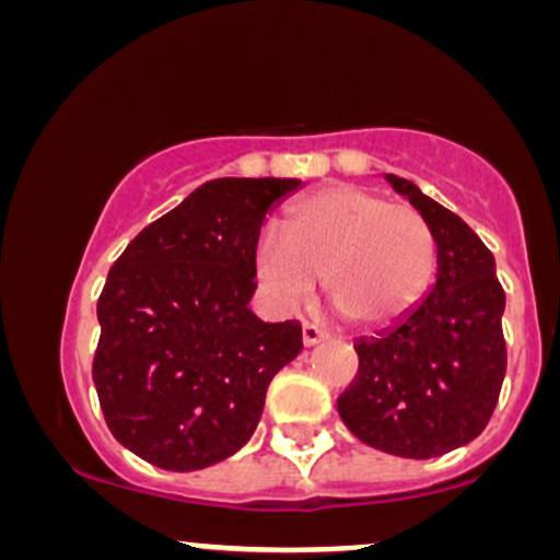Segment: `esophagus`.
Wrapping results in <instances>:
<instances>
[{"mask_svg":"<svg viewBox=\"0 0 560 560\" xmlns=\"http://www.w3.org/2000/svg\"><path fill=\"white\" fill-rule=\"evenodd\" d=\"M329 337V331L324 329V326L313 324V320H302V342H305L307 347L320 342V339Z\"/></svg>","mask_w":560,"mask_h":560,"instance_id":"34e87169","label":"esophagus"}]
</instances>
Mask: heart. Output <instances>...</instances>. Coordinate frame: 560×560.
Instances as JSON below:
<instances>
[{
	"label": "heart",
	"instance_id": "obj_1",
	"mask_svg": "<svg viewBox=\"0 0 560 560\" xmlns=\"http://www.w3.org/2000/svg\"><path fill=\"white\" fill-rule=\"evenodd\" d=\"M258 276L281 305L326 298L345 320L384 326L408 316L432 287L436 240L421 210L358 184L311 191L284 215V234L266 231L255 249Z\"/></svg>",
	"mask_w": 560,
	"mask_h": 560
}]
</instances>
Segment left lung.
I'll return each mask as SVG.
<instances>
[{
	"label": "left lung",
	"mask_w": 560,
	"mask_h": 560,
	"mask_svg": "<svg viewBox=\"0 0 560 560\" xmlns=\"http://www.w3.org/2000/svg\"><path fill=\"white\" fill-rule=\"evenodd\" d=\"M387 182L434 231L436 281L395 329L355 345L358 374L337 408L365 445L423 460L477 440L492 419L508 363L505 292L464 218L408 178Z\"/></svg>",
	"instance_id": "left-lung-1"
}]
</instances>
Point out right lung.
I'll return each mask as SVG.
<instances>
[{"instance_id": "obj_1", "label": "right lung", "mask_w": 560, "mask_h": 560, "mask_svg": "<svg viewBox=\"0 0 560 560\" xmlns=\"http://www.w3.org/2000/svg\"><path fill=\"white\" fill-rule=\"evenodd\" d=\"M298 178H213L124 249L96 302L92 376L120 445L165 471L229 458L271 378L302 350L298 320L262 324L255 249Z\"/></svg>"}]
</instances>
